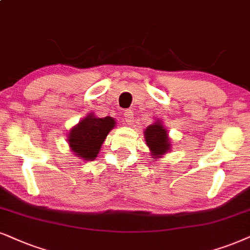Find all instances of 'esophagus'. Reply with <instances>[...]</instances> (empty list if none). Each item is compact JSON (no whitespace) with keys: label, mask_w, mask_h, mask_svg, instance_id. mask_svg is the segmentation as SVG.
Masks as SVG:
<instances>
[{"label":"esophagus","mask_w":250,"mask_h":250,"mask_svg":"<svg viewBox=\"0 0 250 250\" xmlns=\"http://www.w3.org/2000/svg\"><path fill=\"white\" fill-rule=\"evenodd\" d=\"M125 121L127 125H131L134 122V113L131 109H127L125 112Z\"/></svg>","instance_id":"esophagus-1"}]
</instances>
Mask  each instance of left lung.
I'll return each instance as SVG.
<instances>
[{"instance_id":"1","label":"left lung","mask_w":250,"mask_h":250,"mask_svg":"<svg viewBox=\"0 0 250 250\" xmlns=\"http://www.w3.org/2000/svg\"><path fill=\"white\" fill-rule=\"evenodd\" d=\"M145 142L147 146L152 151L153 158H158L163 156L164 153L168 152L169 142L167 137L166 129L160 123H154V125H148L145 129Z\"/></svg>"}]
</instances>
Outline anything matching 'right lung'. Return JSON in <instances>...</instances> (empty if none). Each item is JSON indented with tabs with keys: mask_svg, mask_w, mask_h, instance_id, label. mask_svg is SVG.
I'll use <instances>...</instances> for the list:
<instances>
[{
	"mask_svg": "<svg viewBox=\"0 0 250 250\" xmlns=\"http://www.w3.org/2000/svg\"><path fill=\"white\" fill-rule=\"evenodd\" d=\"M114 125L115 120L110 116L100 119L90 114L71 129L68 140L70 147L76 156L84 160L96 159L100 146Z\"/></svg>",
	"mask_w": 250,
	"mask_h": 250,
	"instance_id": "add662e5",
	"label": "right lung"
}]
</instances>
